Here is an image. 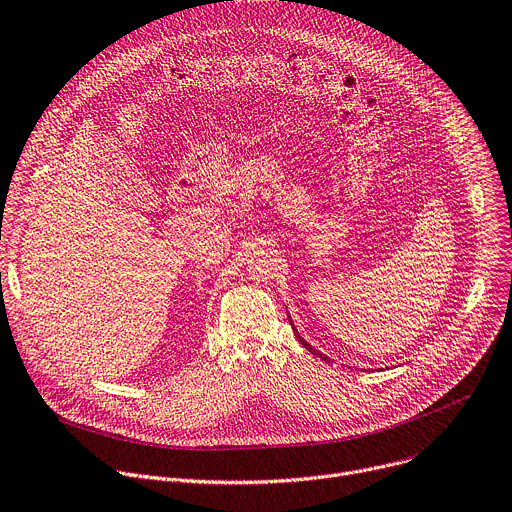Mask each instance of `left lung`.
<instances>
[{"label":"left lung","mask_w":512,"mask_h":512,"mask_svg":"<svg viewBox=\"0 0 512 512\" xmlns=\"http://www.w3.org/2000/svg\"><path fill=\"white\" fill-rule=\"evenodd\" d=\"M296 335H298V333H296ZM298 339H300V343H302V345H304V347H306L310 353H314V355H318V357H322V359H327V357H324V355H320L316 349H312V347H310V345H308V343H306V341H304L300 335H298Z\"/></svg>","instance_id":"left-lung-1"}]
</instances>
